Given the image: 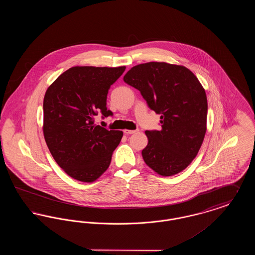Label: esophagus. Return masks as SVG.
I'll return each instance as SVG.
<instances>
[{"mask_svg": "<svg viewBox=\"0 0 255 255\" xmlns=\"http://www.w3.org/2000/svg\"><path fill=\"white\" fill-rule=\"evenodd\" d=\"M137 130H124L125 134H132V133H136Z\"/></svg>", "mask_w": 255, "mask_h": 255, "instance_id": "obj_1", "label": "esophagus"}]
</instances>
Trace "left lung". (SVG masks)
Segmentation results:
<instances>
[{
	"mask_svg": "<svg viewBox=\"0 0 255 255\" xmlns=\"http://www.w3.org/2000/svg\"><path fill=\"white\" fill-rule=\"evenodd\" d=\"M123 80L140 92L150 109L161 115V130L145 132L148 144L141 154L146 164L163 177L182 172L205 138V89L190 70L165 62L136 65Z\"/></svg>",
	"mask_w": 255,
	"mask_h": 255,
	"instance_id": "left-lung-1",
	"label": "left lung"
}]
</instances>
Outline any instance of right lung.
Here are the masks:
<instances>
[{
	"instance_id": "1",
	"label": "right lung",
	"mask_w": 255,
	"mask_h": 255,
	"mask_svg": "<svg viewBox=\"0 0 255 255\" xmlns=\"http://www.w3.org/2000/svg\"><path fill=\"white\" fill-rule=\"evenodd\" d=\"M125 67H73L49 86L43 103V132L49 152L70 177L93 182L108 169L122 131L95 125L107 110V95Z\"/></svg>"
}]
</instances>
